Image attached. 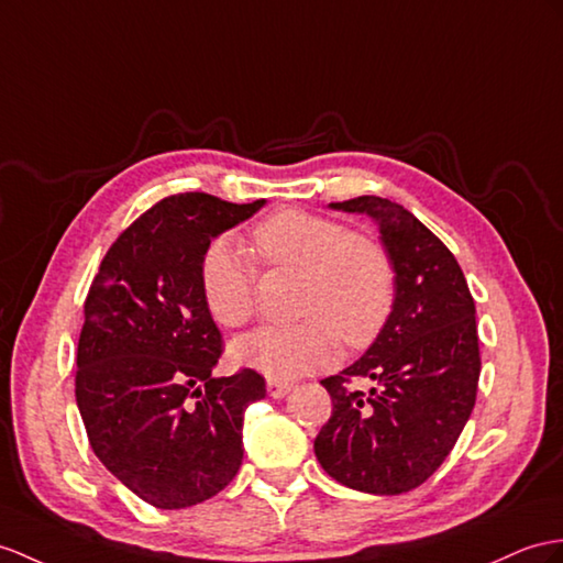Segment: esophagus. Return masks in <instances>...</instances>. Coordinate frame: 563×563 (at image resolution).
I'll return each mask as SVG.
<instances>
[{
  "label": "esophagus",
  "mask_w": 563,
  "mask_h": 563,
  "mask_svg": "<svg viewBox=\"0 0 563 563\" xmlns=\"http://www.w3.org/2000/svg\"><path fill=\"white\" fill-rule=\"evenodd\" d=\"M291 391V385L289 382H282V379H267V394L272 396V399H284L286 394Z\"/></svg>",
  "instance_id": "esophagus-1"
}]
</instances>
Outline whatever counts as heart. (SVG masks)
<instances>
[{"instance_id": "b5f03b06", "label": "heart", "mask_w": 563, "mask_h": 563, "mask_svg": "<svg viewBox=\"0 0 563 563\" xmlns=\"http://www.w3.org/2000/svg\"><path fill=\"white\" fill-rule=\"evenodd\" d=\"M253 251L269 272L296 274L291 327H260L231 355L272 379H294L332 365L339 339L369 346L387 327L396 300V269L377 239L306 210H279L251 231ZM200 294L212 320L243 327L257 303V269L236 241L214 239L200 263Z\"/></svg>"}]
</instances>
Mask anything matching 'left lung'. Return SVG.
I'll return each mask as SVG.
<instances>
[{
    "label": "left lung",
    "mask_w": 563,
    "mask_h": 563,
    "mask_svg": "<svg viewBox=\"0 0 563 563\" xmlns=\"http://www.w3.org/2000/svg\"><path fill=\"white\" fill-rule=\"evenodd\" d=\"M329 208L377 224L394 260L396 300L373 346L322 379L334 408L314 437V456L351 489L401 495L440 468L473 413L475 303L454 253L404 205L361 196ZM355 376L373 378L376 387L369 395L351 390Z\"/></svg>",
    "instance_id": "1"
}]
</instances>
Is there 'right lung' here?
<instances>
[{
	"label": "right lung",
	"instance_id": "1",
	"mask_svg": "<svg viewBox=\"0 0 563 563\" xmlns=\"http://www.w3.org/2000/svg\"><path fill=\"white\" fill-rule=\"evenodd\" d=\"M265 200L208 194L159 200L102 257L86 298L76 404L104 468L157 509H186L222 492L243 461V413L265 377H214L222 334L200 294L212 239Z\"/></svg>",
	"mask_w": 563,
	"mask_h": 563
}]
</instances>
